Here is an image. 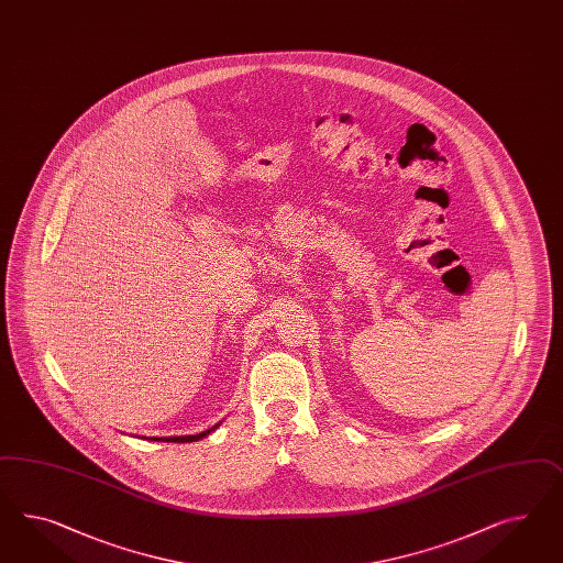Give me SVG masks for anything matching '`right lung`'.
Segmentation results:
<instances>
[{
	"label": "right lung",
	"mask_w": 563,
	"mask_h": 563,
	"mask_svg": "<svg viewBox=\"0 0 563 563\" xmlns=\"http://www.w3.org/2000/svg\"><path fill=\"white\" fill-rule=\"evenodd\" d=\"M219 424H214L213 428H209V430H205V432H200V434H188V437H153L150 441H162V442H195L200 441V439H205L207 434H211L214 428Z\"/></svg>",
	"instance_id": "obj_1"
}]
</instances>
